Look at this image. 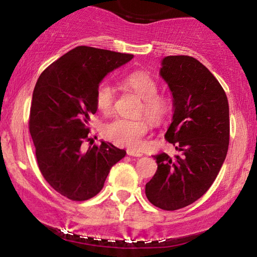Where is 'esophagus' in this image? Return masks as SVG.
I'll use <instances>...</instances> for the list:
<instances>
[{"instance_id": "1", "label": "esophagus", "mask_w": 257, "mask_h": 257, "mask_svg": "<svg viewBox=\"0 0 257 257\" xmlns=\"http://www.w3.org/2000/svg\"><path fill=\"white\" fill-rule=\"evenodd\" d=\"M127 154L130 156H137V158H141L143 155L141 152H137V151H134V150H127Z\"/></svg>"}]
</instances>
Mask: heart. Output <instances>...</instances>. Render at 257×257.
<instances>
[{"label": "heart", "instance_id": "1", "mask_svg": "<svg viewBox=\"0 0 257 257\" xmlns=\"http://www.w3.org/2000/svg\"><path fill=\"white\" fill-rule=\"evenodd\" d=\"M123 84L143 99L139 106L138 114L146 115L153 123H161L167 119L171 112L172 101L168 95L159 93V85L150 73L145 71H135L123 78ZM95 105L103 114H111L114 110L116 94L110 82L104 80L99 82L94 95ZM141 118L137 120L115 119L103 127L104 137L114 144L138 149L142 138L149 130V120Z\"/></svg>", "mask_w": 257, "mask_h": 257}]
</instances>
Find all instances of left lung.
Segmentation results:
<instances>
[{"label":"left lung","mask_w":257,"mask_h":257,"mask_svg":"<svg viewBox=\"0 0 257 257\" xmlns=\"http://www.w3.org/2000/svg\"><path fill=\"white\" fill-rule=\"evenodd\" d=\"M160 73L175 107L164 137L179 154L153 155L158 170L145 194L154 206L176 211L201 198L222 167L229 147V104L220 82L193 56H167Z\"/></svg>","instance_id":"obj_1"}]
</instances>
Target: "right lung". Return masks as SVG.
<instances>
[{
  "mask_svg": "<svg viewBox=\"0 0 257 257\" xmlns=\"http://www.w3.org/2000/svg\"><path fill=\"white\" fill-rule=\"evenodd\" d=\"M133 54L77 46L50 64L35 85L29 132L42 176L71 201L94 197L111 168L125 151L111 143L82 151L90 141L89 120L96 113L94 95L106 73L127 63Z\"/></svg>",
  "mask_w": 257,
  "mask_h": 257,
  "instance_id": "right-lung-1",
  "label": "right lung"
}]
</instances>
